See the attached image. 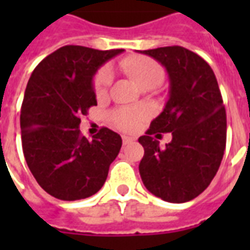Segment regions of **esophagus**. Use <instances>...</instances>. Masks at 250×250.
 Instances as JSON below:
<instances>
[{
    "label": "esophagus",
    "mask_w": 250,
    "mask_h": 250,
    "mask_svg": "<svg viewBox=\"0 0 250 250\" xmlns=\"http://www.w3.org/2000/svg\"><path fill=\"white\" fill-rule=\"evenodd\" d=\"M122 141H123V145H130L131 142L134 141V139H132V138H130V136H123V138H122Z\"/></svg>",
    "instance_id": "obj_1"
}]
</instances>
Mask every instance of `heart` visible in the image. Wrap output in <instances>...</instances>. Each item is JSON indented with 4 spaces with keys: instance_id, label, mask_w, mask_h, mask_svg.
I'll use <instances>...</instances> for the list:
<instances>
[{
    "instance_id": "b5f03b06",
    "label": "heart",
    "mask_w": 250,
    "mask_h": 250,
    "mask_svg": "<svg viewBox=\"0 0 250 250\" xmlns=\"http://www.w3.org/2000/svg\"><path fill=\"white\" fill-rule=\"evenodd\" d=\"M125 69L128 71L132 79L142 88L155 87L165 77L163 66L150 57H135L130 62H125ZM114 82V71L108 65L100 68L93 79V91L98 98H103L108 93L109 88ZM148 116V111L145 107H123L112 114V120L119 128L125 131L134 130L136 125Z\"/></svg>"
}]
</instances>
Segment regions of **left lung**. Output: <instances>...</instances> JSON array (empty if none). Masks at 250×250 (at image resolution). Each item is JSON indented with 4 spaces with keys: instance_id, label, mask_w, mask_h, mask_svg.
<instances>
[{
    "instance_id": "obj_1",
    "label": "left lung",
    "mask_w": 250,
    "mask_h": 250,
    "mask_svg": "<svg viewBox=\"0 0 250 250\" xmlns=\"http://www.w3.org/2000/svg\"><path fill=\"white\" fill-rule=\"evenodd\" d=\"M168 73V100L139 138L145 155L139 173L146 188L163 201L182 204L204 191L220 168L226 146V112L213 69L184 46L141 51ZM161 132L173 139L163 149Z\"/></svg>"
}]
</instances>
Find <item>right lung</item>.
<instances>
[{
    "label": "right lung",
    "mask_w": 250,
    "mask_h": 250,
    "mask_svg": "<svg viewBox=\"0 0 250 250\" xmlns=\"http://www.w3.org/2000/svg\"><path fill=\"white\" fill-rule=\"evenodd\" d=\"M122 52L62 46L30 76L20 116L22 151L37 184L55 198L76 201L98 193L119 154L116 132L103 127L87 139L79 125L98 104L93 75Z\"/></svg>",
    "instance_id": "add662e5"
}]
</instances>
